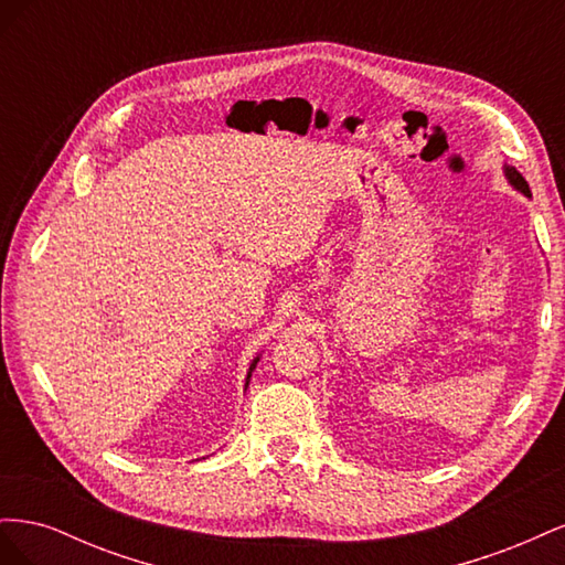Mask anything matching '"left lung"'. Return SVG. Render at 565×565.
Wrapping results in <instances>:
<instances>
[{
  "label": "left lung",
  "mask_w": 565,
  "mask_h": 565,
  "mask_svg": "<svg viewBox=\"0 0 565 565\" xmlns=\"http://www.w3.org/2000/svg\"><path fill=\"white\" fill-rule=\"evenodd\" d=\"M504 177H507V181L516 188V191H521L523 195H530V185H527V181L516 172V167H509V164H504Z\"/></svg>",
  "instance_id": "1"
}]
</instances>
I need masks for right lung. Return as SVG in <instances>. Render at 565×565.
I'll return each instance as SVG.
<instances>
[{
	"instance_id": "add662e5",
	"label": "right lung",
	"mask_w": 565,
	"mask_h": 565,
	"mask_svg": "<svg viewBox=\"0 0 565 565\" xmlns=\"http://www.w3.org/2000/svg\"><path fill=\"white\" fill-rule=\"evenodd\" d=\"M256 363H259V355H256V358H254V361H252V365H249V372H247V384H249V377H252V372H254Z\"/></svg>"
}]
</instances>
